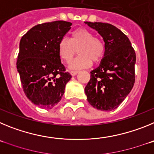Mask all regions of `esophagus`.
Masks as SVG:
<instances>
[{
    "instance_id": "esophagus-1",
    "label": "esophagus",
    "mask_w": 154,
    "mask_h": 154,
    "mask_svg": "<svg viewBox=\"0 0 154 154\" xmlns=\"http://www.w3.org/2000/svg\"><path fill=\"white\" fill-rule=\"evenodd\" d=\"M78 72H79L78 71H71L70 74L72 75V76H74V75H75L78 74Z\"/></svg>"
}]
</instances>
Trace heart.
<instances>
[{"instance_id": "obj_1", "label": "heart", "mask_w": 154, "mask_h": 154, "mask_svg": "<svg viewBox=\"0 0 154 154\" xmlns=\"http://www.w3.org/2000/svg\"><path fill=\"white\" fill-rule=\"evenodd\" d=\"M58 50L61 58L67 63L72 61L77 51L79 53V56L71 65L72 69L89 67L92 62L94 64L99 63L106 54L103 41L84 28L72 31L69 39L62 38L58 42Z\"/></svg>"}]
</instances>
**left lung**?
I'll return each mask as SVG.
<instances>
[{"instance_id":"left-lung-1","label":"left lung","mask_w":154,"mask_h":154,"mask_svg":"<svg viewBox=\"0 0 154 154\" xmlns=\"http://www.w3.org/2000/svg\"><path fill=\"white\" fill-rule=\"evenodd\" d=\"M103 38L106 54L101 64L91 71L85 88L91 106L103 111L117 108L135 82L136 53L125 34L108 23L88 22Z\"/></svg>"}]
</instances>
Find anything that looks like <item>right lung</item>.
I'll return each mask as SVG.
<instances>
[{"label":"right lung","mask_w":154,"mask_h":154,"mask_svg":"<svg viewBox=\"0 0 154 154\" xmlns=\"http://www.w3.org/2000/svg\"><path fill=\"white\" fill-rule=\"evenodd\" d=\"M72 23L55 21L37 24L20 42L17 69L25 96L42 108L51 109L62 99L72 78L61 62L58 45Z\"/></svg>","instance_id":"right-lung-1"}]
</instances>
